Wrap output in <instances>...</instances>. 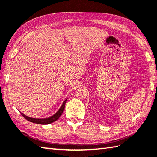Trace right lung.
I'll list each match as a JSON object with an SVG mask.
<instances>
[{
  "label": "right lung",
  "instance_id": "right-lung-1",
  "mask_svg": "<svg viewBox=\"0 0 157 157\" xmlns=\"http://www.w3.org/2000/svg\"><path fill=\"white\" fill-rule=\"evenodd\" d=\"M66 100L64 102H63V104L62 105V107L59 109V111H57V112L54 114V115L49 117V118H30V117H28L27 116L24 115V114L22 113L21 112V115H22L24 118L26 119V120H28V121L31 122V123H36V124H50V123H52L53 122L56 121L57 119H59V117L62 115L63 110H64V107H65V104H66Z\"/></svg>",
  "mask_w": 157,
  "mask_h": 157
}]
</instances>
